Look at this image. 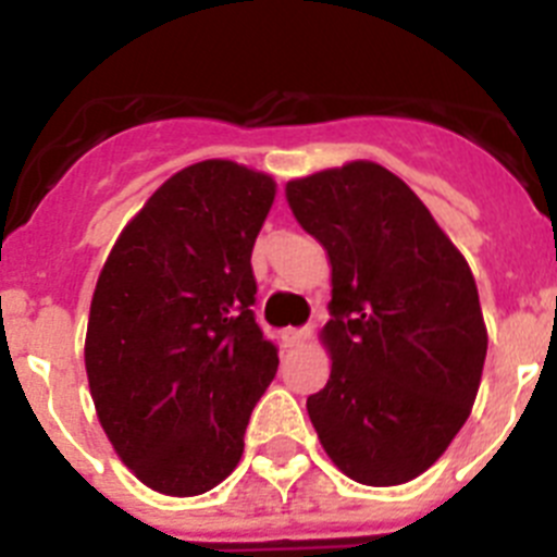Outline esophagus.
I'll return each instance as SVG.
<instances>
[{
    "instance_id": "1",
    "label": "esophagus",
    "mask_w": 557,
    "mask_h": 557,
    "mask_svg": "<svg viewBox=\"0 0 557 557\" xmlns=\"http://www.w3.org/2000/svg\"><path fill=\"white\" fill-rule=\"evenodd\" d=\"M284 346L287 348H295V346H304L309 337H312V332L309 329H284Z\"/></svg>"
}]
</instances>
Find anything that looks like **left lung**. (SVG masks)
Instances as JSON below:
<instances>
[{
    "label": "left lung",
    "mask_w": 557,
    "mask_h": 557,
    "mask_svg": "<svg viewBox=\"0 0 557 557\" xmlns=\"http://www.w3.org/2000/svg\"><path fill=\"white\" fill-rule=\"evenodd\" d=\"M295 220L332 264V357L307 412L323 451L373 488L424 474L449 449L480 391L488 351L466 256L421 198L376 161L293 178Z\"/></svg>",
    "instance_id": "8db88e82"
}]
</instances>
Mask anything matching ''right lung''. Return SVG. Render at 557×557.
Instances as JSON below:
<instances>
[{"label": "right lung", "instance_id": "obj_1", "mask_svg": "<svg viewBox=\"0 0 557 557\" xmlns=\"http://www.w3.org/2000/svg\"><path fill=\"white\" fill-rule=\"evenodd\" d=\"M275 181L228 159L178 170L116 236L91 295L88 391L147 488L198 496L236 469L278 368L253 321L250 253Z\"/></svg>", "mask_w": 557, "mask_h": 557}]
</instances>
